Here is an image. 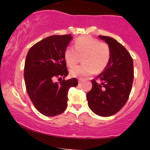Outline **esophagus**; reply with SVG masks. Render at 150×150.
<instances>
[{
  "label": "esophagus",
  "mask_w": 150,
  "mask_h": 150,
  "mask_svg": "<svg viewBox=\"0 0 150 150\" xmlns=\"http://www.w3.org/2000/svg\"><path fill=\"white\" fill-rule=\"evenodd\" d=\"M81 82H82L81 79H79V80H78V83L80 84V83H81Z\"/></svg>",
  "instance_id": "obj_1"
}]
</instances>
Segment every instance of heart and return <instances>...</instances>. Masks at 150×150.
Wrapping results in <instances>:
<instances>
[{
  "instance_id": "obj_1",
  "label": "heart",
  "mask_w": 150,
  "mask_h": 150,
  "mask_svg": "<svg viewBox=\"0 0 150 150\" xmlns=\"http://www.w3.org/2000/svg\"><path fill=\"white\" fill-rule=\"evenodd\" d=\"M80 57H83V65L70 69V75L72 78L81 79L93 75L95 72H103L110 60V47L91 36L80 37L75 40L74 48L67 47L64 52L65 61L70 67L78 63Z\"/></svg>"
}]
</instances>
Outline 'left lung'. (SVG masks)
I'll list each match as a JSON object with an SVG mask.
<instances>
[{
	"label": "left lung",
	"instance_id": "1",
	"mask_svg": "<svg viewBox=\"0 0 150 150\" xmlns=\"http://www.w3.org/2000/svg\"><path fill=\"white\" fill-rule=\"evenodd\" d=\"M110 49L106 68L92 80L93 88L86 95L90 109L101 117L116 114L123 108L130 94L133 79V60L130 54L114 38L99 35Z\"/></svg>",
	"mask_w": 150,
	"mask_h": 150
}]
</instances>
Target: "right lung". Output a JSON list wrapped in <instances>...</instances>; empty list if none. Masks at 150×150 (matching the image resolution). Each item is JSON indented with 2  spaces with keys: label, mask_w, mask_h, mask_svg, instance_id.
Returning a JSON list of instances; mask_svg holds the SVG:
<instances>
[{
  "label": "right lung",
  "mask_w": 150,
  "mask_h": 150,
  "mask_svg": "<svg viewBox=\"0 0 150 150\" xmlns=\"http://www.w3.org/2000/svg\"><path fill=\"white\" fill-rule=\"evenodd\" d=\"M72 38L71 35L49 36L28 52L24 67L26 91L38 111L45 116L63 112L69 89L78 84L76 78L54 82L55 77L62 79L68 75L64 52Z\"/></svg>",
  "instance_id": "1"
}]
</instances>
